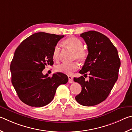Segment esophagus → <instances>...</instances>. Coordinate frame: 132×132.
I'll return each instance as SVG.
<instances>
[{
  "label": "esophagus",
  "mask_w": 132,
  "mask_h": 132,
  "mask_svg": "<svg viewBox=\"0 0 132 132\" xmlns=\"http://www.w3.org/2000/svg\"><path fill=\"white\" fill-rule=\"evenodd\" d=\"M68 82L70 84H71V83L73 82V78L71 77V76H68Z\"/></svg>",
  "instance_id": "34e87169"
}]
</instances>
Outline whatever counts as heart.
I'll return each mask as SVG.
<instances>
[{
  "instance_id": "b5f03b06",
  "label": "heart",
  "mask_w": 132,
  "mask_h": 132,
  "mask_svg": "<svg viewBox=\"0 0 132 132\" xmlns=\"http://www.w3.org/2000/svg\"><path fill=\"white\" fill-rule=\"evenodd\" d=\"M64 45L74 51L73 59H77L80 62L86 61L87 57V52L83 48L84 44L81 40L77 37L71 36L67 38L63 41ZM60 55V48L58 46L54 47L53 52V58L54 60H58ZM78 69V65L77 62L67 63L64 62L57 65L55 67V70L57 72L64 73L66 75H71L73 72Z\"/></svg>"
}]
</instances>
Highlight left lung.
Returning <instances> with one entry per match:
<instances>
[{
  "instance_id": "left-lung-1",
  "label": "left lung",
  "mask_w": 132,
  "mask_h": 132,
  "mask_svg": "<svg viewBox=\"0 0 132 132\" xmlns=\"http://www.w3.org/2000/svg\"><path fill=\"white\" fill-rule=\"evenodd\" d=\"M80 37L86 43L89 54L79 73L84 77L89 73V80H85L83 76L73 78L82 87L75 100L89 107L107 98L118 78L121 61L116 47L104 35L90 31L81 34Z\"/></svg>"
}]
</instances>
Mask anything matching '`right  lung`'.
I'll list each match as a JSON object with an SVG mask.
<instances>
[{
    "label": "right lung",
    "instance_id": "1",
    "mask_svg": "<svg viewBox=\"0 0 132 132\" xmlns=\"http://www.w3.org/2000/svg\"><path fill=\"white\" fill-rule=\"evenodd\" d=\"M64 36L38 32L16 48L10 64L11 83L23 103L43 107L53 100L58 86L67 83L68 77L62 73H54L52 77L42 73L46 66L53 64V50Z\"/></svg>",
    "mask_w": 132,
    "mask_h": 132
}]
</instances>
